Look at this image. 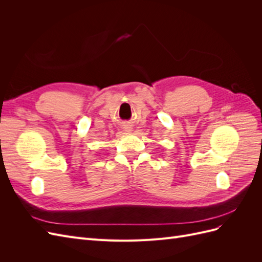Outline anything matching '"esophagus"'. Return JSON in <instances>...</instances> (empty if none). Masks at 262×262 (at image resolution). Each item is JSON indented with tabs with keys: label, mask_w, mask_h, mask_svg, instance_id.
<instances>
[{
	"label": "esophagus",
	"mask_w": 262,
	"mask_h": 262,
	"mask_svg": "<svg viewBox=\"0 0 262 262\" xmlns=\"http://www.w3.org/2000/svg\"><path fill=\"white\" fill-rule=\"evenodd\" d=\"M123 129H124V131H126V132H130V131H132V126H131V125H124Z\"/></svg>",
	"instance_id": "esophagus-1"
}]
</instances>
